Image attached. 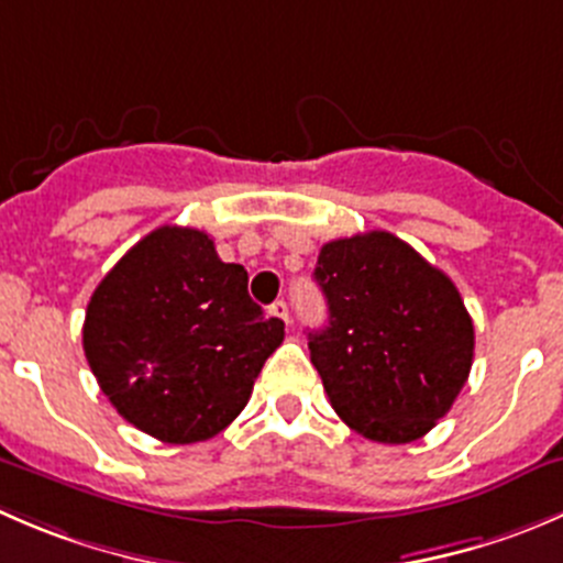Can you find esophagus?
<instances>
[{
    "mask_svg": "<svg viewBox=\"0 0 563 563\" xmlns=\"http://www.w3.org/2000/svg\"><path fill=\"white\" fill-rule=\"evenodd\" d=\"M272 316H277V319H283L288 324V305L286 299H277V302H272Z\"/></svg>",
    "mask_w": 563,
    "mask_h": 563,
    "instance_id": "34e87169",
    "label": "esophagus"
}]
</instances>
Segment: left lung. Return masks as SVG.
Listing matches in <instances>:
<instances>
[{"label":"left lung","mask_w":563,"mask_h":563,"mask_svg":"<svg viewBox=\"0 0 563 563\" xmlns=\"http://www.w3.org/2000/svg\"><path fill=\"white\" fill-rule=\"evenodd\" d=\"M330 319L310 363L332 409L374 443L432 432L465 387L473 319L454 280L387 231L327 242L313 272Z\"/></svg>","instance_id":"1"}]
</instances>
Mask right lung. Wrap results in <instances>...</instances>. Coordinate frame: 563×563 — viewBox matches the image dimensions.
I'll use <instances>...</instances> for the list:
<instances>
[{
	"label": "right lung",
	"instance_id": "obj_1",
	"mask_svg": "<svg viewBox=\"0 0 563 563\" xmlns=\"http://www.w3.org/2000/svg\"><path fill=\"white\" fill-rule=\"evenodd\" d=\"M209 233L162 225L107 272L87 305L85 357L112 407L173 445L220 434L286 335Z\"/></svg>",
	"mask_w": 563,
	"mask_h": 563
}]
</instances>
